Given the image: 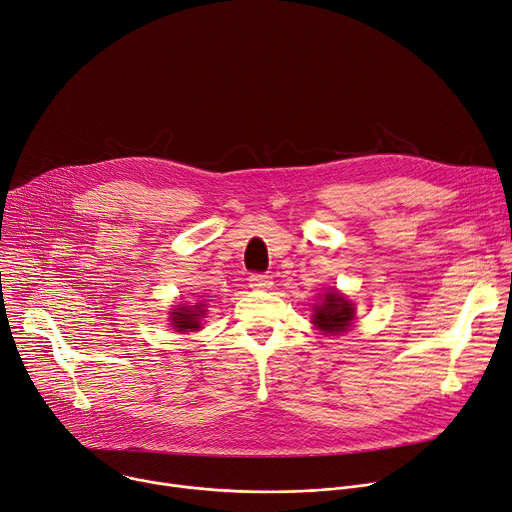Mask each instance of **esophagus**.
<instances>
[{"label": "esophagus", "mask_w": 512, "mask_h": 512, "mask_svg": "<svg viewBox=\"0 0 512 512\" xmlns=\"http://www.w3.org/2000/svg\"><path fill=\"white\" fill-rule=\"evenodd\" d=\"M248 281H250V287H252V289H258V291L270 289V285H273V281H270V277H268V275H262V273H252Z\"/></svg>", "instance_id": "obj_1"}]
</instances>
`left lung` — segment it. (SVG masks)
<instances>
[{
  "label": "left lung",
  "instance_id": "1",
  "mask_svg": "<svg viewBox=\"0 0 512 512\" xmlns=\"http://www.w3.org/2000/svg\"><path fill=\"white\" fill-rule=\"evenodd\" d=\"M351 320H353V306L337 291L326 293L322 306L314 310V324L326 330V333H343V330L351 324Z\"/></svg>",
  "mask_w": 512,
  "mask_h": 512
}]
</instances>
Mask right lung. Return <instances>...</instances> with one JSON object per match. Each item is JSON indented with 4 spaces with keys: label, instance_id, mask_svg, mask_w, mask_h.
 Listing matches in <instances>:
<instances>
[{
    "label": "right lung",
    "instance_id": "obj_1",
    "mask_svg": "<svg viewBox=\"0 0 512 512\" xmlns=\"http://www.w3.org/2000/svg\"><path fill=\"white\" fill-rule=\"evenodd\" d=\"M204 314V310H200L198 306H182L177 308L175 312H171V322L177 330H198L200 328V316Z\"/></svg>",
    "mask_w": 512,
    "mask_h": 512
}]
</instances>
